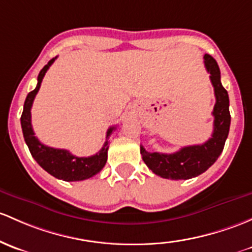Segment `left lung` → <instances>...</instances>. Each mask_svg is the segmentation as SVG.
Returning a JSON list of instances; mask_svg holds the SVG:
<instances>
[{
	"mask_svg": "<svg viewBox=\"0 0 252 252\" xmlns=\"http://www.w3.org/2000/svg\"><path fill=\"white\" fill-rule=\"evenodd\" d=\"M205 68L210 73V81L215 91L216 104L214 106V131L210 139L202 145L182 147L177 152L166 155L159 152H148L140 146L145 164L158 176L171 180H187L198 176L208 170L222 153L229 133L228 93L222 87L221 73L216 60L211 55H204Z\"/></svg>",
	"mask_w": 252,
	"mask_h": 252,
	"instance_id": "8db88e82",
	"label": "left lung"
}]
</instances>
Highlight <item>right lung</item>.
I'll return each instance as SVG.
<instances>
[{"instance_id": "right-lung-1", "label": "right lung", "mask_w": 252, "mask_h": 252, "mask_svg": "<svg viewBox=\"0 0 252 252\" xmlns=\"http://www.w3.org/2000/svg\"><path fill=\"white\" fill-rule=\"evenodd\" d=\"M55 59L57 58L49 60V63L39 71L36 88L29 93L26 96L25 102H24L23 115L20 118L21 129H23L24 139H25L31 155L47 173L57 179L63 180V181H82V180H87L96 175L105 166L106 160H107L108 144H110L108 137L115 130L116 126L108 128L104 146L96 155L91 156V157H76V156L71 155L67 150L53 148L39 142V140L35 136L32 126H31V107H32L36 94L39 91L42 79Z\"/></svg>"}]
</instances>
